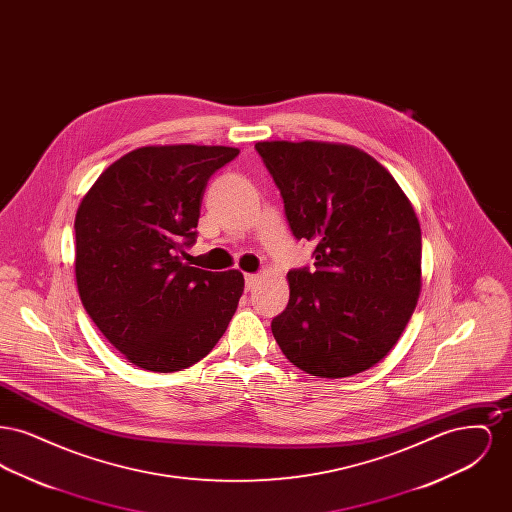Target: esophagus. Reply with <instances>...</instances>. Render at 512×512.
Here are the masks:
<instances>
[{"label":"esophagus","instance_id":"esophagus-1","mask_svg":"<svg viewBox=\"0 0 512 512\" xmlns=\"http://www.w3.org/2000/svg\"><path fill=\"white\" fill-rule=\"evenodd\" d=\"M257 282H259V276H257V274H245V290H247V292H251Z\"/></svg>","mask_w":512,"mask_h":512}]
</instances>
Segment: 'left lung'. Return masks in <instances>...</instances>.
<instances>
[{
  "label": "left lung",
  "instance_id": "1",
  "mask_svg": "<svg viewBox=\"0 0 512 512\" xmlns=\"http://www.w3.org/2000/svg\"><path fill=\"white\" fill-rule=\"evenodd\" d=\"M315 268L288 272V307L272 334L288 361L345 378L382 361L420 293L422 238L413 205L374 157L343 144H255Z\"/></svg>",
  "mask_w": 512,
  "mask_h": 512
}]
</instances>
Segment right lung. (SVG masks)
<instances>
[{
	"label": "right lung",
	"instance_id": "add662e5",
	"mask_svg": "<svg viewBox=\"0 0 512 512\" xmlns=\"http://www.w3.org/2000/svg\"><path fill=\"white\" fill-rule=\"evenodd\" d=\"M224 146H147L99 174L76 219V286L86 313L144 370L176 372L217 345L244 293L240 270L182 263L197 238L209 178L236 159Z\"/></svg>",
	"mask_w": 512,
	"mask_h": 512
}]
</instances>
